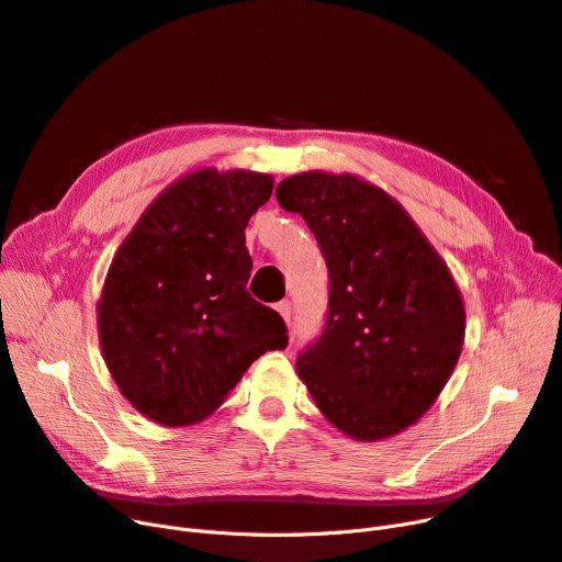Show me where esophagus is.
Wrapping results in <instances>:
<instances>
[{"label":"esophagus","instance_id":"esophagus-1","mask_svg":"<svg viewBox=\"0 0 562 562\" xmlns=\"http://www.w3.org/2000/svg\"><path fill=\"white\" fill-rule=\"evenodd\" d=\"M276 310H278V314L284 318V323H289V318H291V303H289V301H280V303L276 305Z\"/></svg>","mask_w":562,"mask_h":562}]
</instances>
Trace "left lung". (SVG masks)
<instances>
[{
	"label": "left lung",
	"mask_w": 562,
	"mask_h": 562,
	"mask_svg": "<svg viewBox=\"0 0 562 562\" xmlns=\"http://www.w3.org/2000/svg\"><path fill=\"white\" fill-rule=\"evenodd\" d=\"M314 232L330 273L328 321L296 362L321 415L358 441L417 424L464 344L447 261L387 191L350 172L307 170L276 189Z\"/></svg>",
	"instance_id": "8db88e82"
}]
</instances>
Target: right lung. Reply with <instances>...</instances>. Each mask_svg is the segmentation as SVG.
I'll list each match as a JSON object with an SVG mask.
<instances>
[{"label": "right lung", "mask_w": 562, "mask_h": 562, "mask_svg": "<svg viewBox=\"0 0 562 562\" xmlns=\"http://www.w3.org/2000/svg\"><path fill=\"white\" fill-rule=\"evenodd\" d=\"M271 193L266 172L198 168L147 204L115 250L98 335L117 390L143 417L193 426L259 356L286 348L280 314L246 289V227Z\"/></svg>", "instance_id": "obj_1"}]
</instances>
